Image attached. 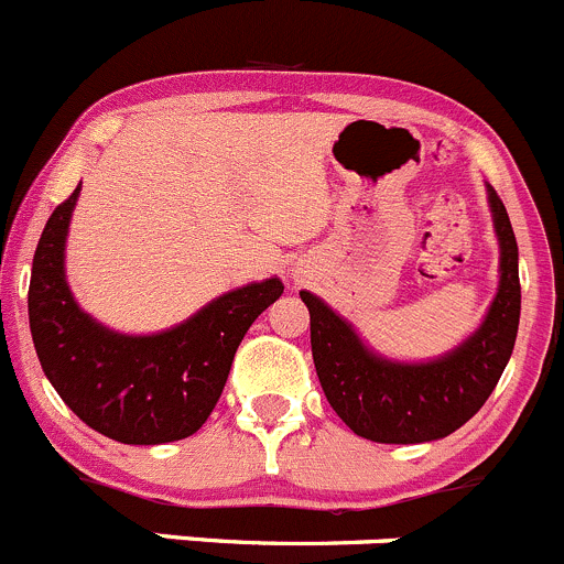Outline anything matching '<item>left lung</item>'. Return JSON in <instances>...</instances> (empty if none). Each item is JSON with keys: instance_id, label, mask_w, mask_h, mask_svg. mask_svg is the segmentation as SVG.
Masks as SVG:
<instances>
[{"instance_id": "8db88e82", "label": "left lung", "mask_w": 564, "mask_h": 564, "mask_svg": "<svg viewBox=\"0 0 564 564\" xmlns=\"http://www.w3.org/2000/svg\"><path fill=\"white\" fill-rule=\"evenodd\" d=\"M499 241V284L484 323L445 356L393 361L375 352L352 323L301 290L310 310L312 358L336 415L371 443L415 445L454 434L495 391L513 352L521 315L519 247L508 212L486 184Z\"/></svg>"}]
</instances>
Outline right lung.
<instances>
[{
	"mask_svg": "<svg viewBox=\"0 0 564 564\" xmlns=\"http://www.w3.org/2000/svg\"><path fill=\"white\" fill-rule=\"evenodd\" d=\"M80 184L45 223L32 260L29 328L40 367L86 426L124 445L195 434L223 397L249 325L282 295L276 276L208 301L156 334H119L84 312L65 274L69 219Z\"/></svg>",
	"mask_w": 564,
	"mask_h": 564,
	"instance_id": "add662e5",
	"label": "right lung"
}]
</instances>
